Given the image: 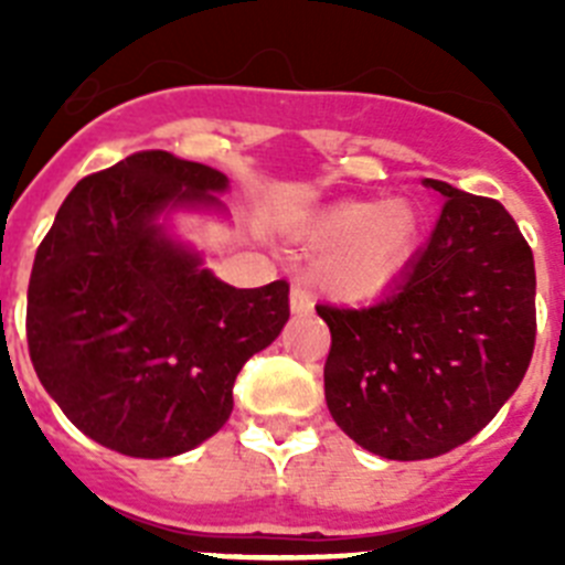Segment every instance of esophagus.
<instances>
[{
    "mask_svg": "<svg viewBox=\"0 0 565 565\" xmlns=\"http://www.w3.org/2000/svg\"><path fill=\"white\" fill-rule=\"evenodd\" d=\"M313 308V297L308 288L302 286H294L291 288V311L294 313H308Z\"/></svg>",
    "mask_w": 565,
    "mask_h": 565,
    "instance_id": "34e87169",
    "label": "esophagus"
}]
</instances>
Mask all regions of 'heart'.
Instances as JSON below:
<instances>
[{"label":"heart","mask_w":565,"mask_h":565,"mask_svg":"<svg viewBox=\"0 0 565 565\" xmlns=\"http://www.w3.org/2000/svg\"><path fill=\"white\" fill-rule=\"evenodd\" d=\"M306 237L328 252L319 263L322 286L337 297L364 299L382 291L411 259L418 221L407 203L344 201L319 214Z\"/></svg>","instance_id":"heart-1"}]
</instances>
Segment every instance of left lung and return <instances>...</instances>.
Instances as JSON below:
<instances>
[{"label":"left lung","mask_w":565,"mask_h":565,"mask_svg":"<svg viewBox=\"0 0 565 565\" xmlns=\"http://www.w3.org/2000/svg\"><path fill=\"white\" fill-rule=\"evenodd\" d=\"M441 214L391 297L317 306L331 328L326 402L391 461L456 450L501 411L535 351V259L512 214L444 181Z\"/></svg>","instance_id":"obj_1"}]
</instances>
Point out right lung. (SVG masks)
Masks as SVG:
<instances>
[{"label": "right lung", "mask_w": 565, "mask_h": 565, "mask_svg": "<svg viewBox=\"0 0 565 565\" xmlns=\"http://www.w3.org/2000/svg\"><path fill=\"white\" fill-rule=\"evenodd\" d=\"M228 178L143 149L64 198L28 286V351L44 391L102 447L169 458L221 430L234 379L291 317L288 282L232 288L163 237L172 206H217Z\"/></svg>", "instance_id": "1"}]
</instances>
